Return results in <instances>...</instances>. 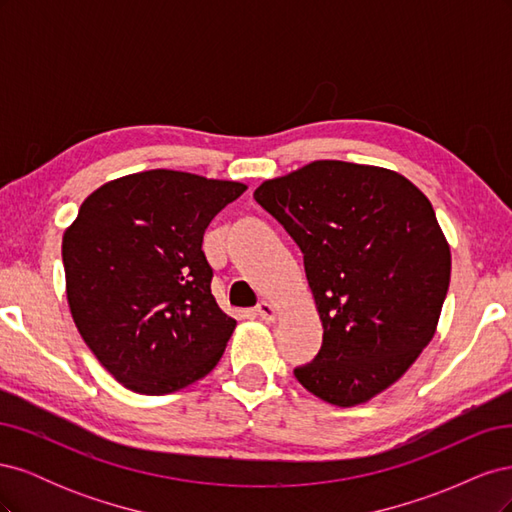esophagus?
Returning <instances> with one entry per match:
<instances>
[{
	"mask_svg": "<svg viewBox=\"0 0 512 512\" xmlns=\"http://www.w3.org/2000/svg\"><path fill=\"white\" fill-rule=\"evenodd\" d=\"M256 314H258L262 320L273 322V320L277 318V309H275V305H271L269 301H260V303L256 305Z\"/></svg>",
	"mask_w": 512,
	"mask_h": 512,
	"instance_id": "34e87169",
	"label": "esophagus"
}]
</instances>
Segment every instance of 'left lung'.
Here are the masks:
<instances>
[{
    "label": "left lung",
    "instance_id": "obj_1",
    "mask_svg": "<svg viewBox=\"0 0 512 512\" xmlns=\"http://www.w3.org/2000/svg\"><path fill=\"white\" fill-rule=\"evenodd\" d=\"M254 198L301 247L322 320V348L294 376L331 406L365 404L438 329L451 247L429 198L395 170L339 160L262 181Z\"/></svg>",
    "mask_w": 512,
    "mask_h": 512
}]
</instances>
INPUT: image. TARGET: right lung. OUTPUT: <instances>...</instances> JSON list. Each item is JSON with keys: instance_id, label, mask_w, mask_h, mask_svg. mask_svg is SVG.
Segmentation results:
<instances>
[{"instance_id": "1", "label": "right lung", "mask_w": 512, "mask_h": 512, "mask_svg": "<svg viewBox=\"0 0 512 512\" xmlns=\"http://www.w3.org/2000/svg\"><path fill=\"white\" fill-rule=\"evenodd\" d=\"M245 183L145 170L91 192L61 258L76 329L126 389L166 395L205 378L237 320L211 294L209 222Z\"/></svg>"}]
</instances>
